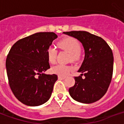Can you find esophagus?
Instances as JSON below:
<instances>
[{"instance_id": "esophagus-1", "label": "esophagus", "mask_w": 124, "mask_h": 124, "mask_svg": "<svg viewBox=\"0 0 124 124\" xmlns=\"http://www.w3.org/2000/svg\"><path fill=\"white\" fill-rule=\"evenodd\" d=\"M58 79H59V80H64V79H65V76H58Z\"/></svg>"}]
</instances>
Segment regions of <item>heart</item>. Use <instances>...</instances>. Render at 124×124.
I'll return each instance as SVG.
<instances>
[{"mask_svg":"<svg viewBox=\"0 0 124 124\" xmlns=\"http://www.w3.org/2000/svg\"><path fill=\"white\" fill-rule=\"evenodd\" d=\"M60 48L70 54V59L73 62H78L82 57V52L80 49V44L78 40L73 37H67L58 42ZM47 56L48 61L54 64L56 60L57 50L54 47H49L47 50ZM72 70V67L66 65L58 64L52 68V72L62 76H65Z\"/></svg>","mask_w":124,"mask_h":124,"instance_id":"heart-1","label":"heart"}]
</instances>
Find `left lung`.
Instances as JSON below:
<instances>
[{
  "label": "left lung",
  "instance_id": "8db88e82",
  "mask_svg": "<svg viewBox=\"0 0 124 124\" xmlns=\"http://www.w3.org/2000/svg\"><path fill=\"white\" fill-rule=\"evenodd\" d=\"M64 34L77 38L85 50V58L75 77V84L69 88L76 101L90 104L102 98L112 81L114 56L109 46L103 38L86 31H70ZM84 75L85 78H82Z\"/></svg>",
  "mask_w": 124,
  "mask_h": 124
}]
</instances>
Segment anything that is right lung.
Returning a JSON list of instances; mask_svg holds the SVG:
<instances>
[{
	"instance_id": "right-lung-1",
	"label": "right lung",
	"mask_w": 124,
	"mask_h": 124,
	"mask_svg": "<svg viewBox=\"0 0 124 124\" xmlns=\"http://www.w3.org/2000/svg\"><path fill=\"white\" fill-rule=\"evenodd\" d=\"M58 37L54 32H38L13 44L6 60L10 88L16 98L29 106L44 104L51 96L56 74L43 72L50 68L47 50Z\"/></svg>"
}]
</instances>
